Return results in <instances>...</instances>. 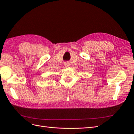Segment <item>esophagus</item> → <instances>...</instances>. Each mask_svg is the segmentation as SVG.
Here are the masks:
<instances>
[{
  "label": "esophagus",
  "instance_id": "obj_1",
  "mask_svg": "<svg viewBox=\"0 0 134 134\" xmlns=\"http://www.w3.org/2000/svg\"><path fill=\"white\" fill-rule=\"evenodd\" d=\"M69 65H70V64H69V63H64V66H65V68L69 67Z\"/></svg>",
  "mask_w": 134,
  "mask_h": 134
}]
</instances>
